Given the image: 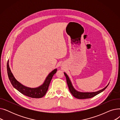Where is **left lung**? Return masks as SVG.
<instances>
[{
    "mask_svg": "<svg viewBox=\"0 0 120 120\" xmlns=\"http://www.w3.org/2000/svg\"><path fill=\"white\" fill-rule=\"evenodd\" d=\"M64 74L66 76V79H67V84L69 90H70L71 93L72 94V95L75 98H76L77 99H88V98H90L93 97H94L95 96L97 95V94H99L103 91H104L106 88L109 85V84L107 85L105 88H104L103 89L100 90L96 92H79L77 90H75L74 89V88L72 86V85L71 83V81L69 78L68 76V75L64 72Z\"/></svg>",
    "mask_w": 120,
    "mask_h": 120,
    "instance_id": "8db88e82",
    "label": "left lung"
}]
</instances>
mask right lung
<instances>
[{
	"instance_id": "right-lung-1",
	"label": "right lung",
	"mask_w": 120,
	"mask_h": 120,
	"mask_svg": "<svg viewBox=\"0 0 120 120\" xmlns=\"http://www.w3.org/2000/svg\"><path fill=\"white\" fill-rule=\"evenodd\" d=\"M7 69L8 77L12 86L24 95L34 98H42L45 95L53 75L57 71V69L56 68L50 72L47 77L44 83L41 86L36 88H30L23 86L16 80L11 71L8 61L7 65Z\"/></svg>"
}]
</instances>
